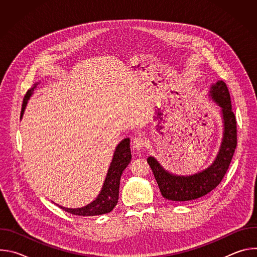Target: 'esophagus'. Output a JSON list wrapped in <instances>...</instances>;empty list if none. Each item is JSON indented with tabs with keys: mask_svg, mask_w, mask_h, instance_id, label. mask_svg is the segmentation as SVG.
<instances>
[{
	"mask_svg": "<svg viewBox=\"0 0 257 257\" xmlns=\"http://www.w3.org/2000/svg\"><path fill=\"white\" fill-rule=\"evenodd\" d=\"M145 142H144V139L142 137H134L133 140H132V149L134 151H141L143 149Z\"/></svg>",
	"mask_w": 257,
	"mask_h": 257,
	"instance_id": "1",
	"label": "esophagus"
}]
</instances>
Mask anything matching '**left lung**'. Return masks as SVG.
Listing matches in <instances>:
<instances>
[{
    "label": "left lung",
    "instance_id": "8db88e82",
    "mask_svg": "<svg viewBox=\"0 0 257 257\" xmlns=\"http://www.w3.org/2000/svg\"><path fill=\"white\" fill-rule=\"evenodd\" d=\"M209 96L221 107L224 132L218 154L208 168L193 175L179 176L165 170L154 157L148 158L161 193L168 200L189 201L206 195L221 183L229 169L237 146V123L226 83L218 80L212 84Z\"/></svg>",
    "mask_w": 257,
    "mask_h": 257
}]
</instances>
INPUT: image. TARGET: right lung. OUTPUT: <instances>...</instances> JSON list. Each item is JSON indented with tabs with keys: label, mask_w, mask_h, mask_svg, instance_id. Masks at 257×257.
I'll return each mask as SVG.
<instances>
[{
	"label": "right lung",
	"mask_w": 257,
	"mask_h": 257,
	"mask_svg": "<svg viewBox=\"0 0 257 257\" xmlns=\"http://www.w3.org/2000/svg\"><path fill=\"white\" fill-rule=\"evenodd\" d=\"M36 85H38V83H35L34 86L31 87L24 96L20 118H22L24 114V109L26 107L27 101L30 98V96L33 94V91ZM131 158L132 157H131V151H130V139L125 138L118 144V146L116 148L112 163L109 165V168L107 170V174L103 182L102 188L99 194L96 196V198L92 202L79 208H68V207L61 206L59 204L57 205L69 213L82 215V216L99 215V214L112 211L119 199V187H120V179H121L122 173L126 169V167L129 165Z\"/></svg>",
	"instance_id": "1"
}]
</instances>
